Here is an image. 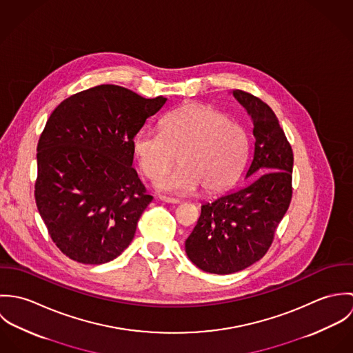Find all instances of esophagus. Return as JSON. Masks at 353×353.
I'll list each match as a JSON object with an SVG mask.
<instances>
[{"label":"esophagus","instance_id":"34e87169","mask_svg":"<svg viewBox=\"0 0 353 353\" xmlns=\"http://www.w3.org/2000/svg\"><path fill=\"white\" fill-rule=\"evenodd\" d=\"M159 200L163 202H167V203H179V200H176V199H171V197H165V196H160L159 197Z\"/></svg>","mask_w":353,"mask_h":353}]
</instances>
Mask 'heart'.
Segmentation results:
<instances>
[{
    "label": "heart",
    "mask_w": 353,
    "mask_h": 353,
    "mask_svg": "<svg viewBox=\"0 0 353 353\" xmlns=\"http://www.w3.org/2000/svg\"><path fill=\"white\" fill-rule=\"evenodd\" d=\"M133 151L141 171L156 179L178 161L174 172L156 182L161 192L208 194L225 190L241 176L250 151L248 130L216 108L186 105L161 121V132L140 130Z\"/></svg>",
    "instance_id": "b5f03b06"
}]
</instances>
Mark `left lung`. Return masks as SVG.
<instances>
[{"mask_svg": "<svg viewBox=\"0 0 353 353\" xmlns=\"http://www.w3.org/2000/svg\"><path fill=\"white\" fill-rule=\"evenodd\" d=\"M232 95L252 117L254 154L243 188L201 205L185 242L189 259L203 272L231 274L259 261L270 248L292 199V148L273 110L241 90Z\"/></svg>", "mask_w": 353, "mask_h": 353, "instance_id": "1", "label": "left lung"}]
</instances>
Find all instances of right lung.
<instances>
[{"mask_svg": "<svg viewBox=\"0 0 353 353\" xmlns=\"http://www.w3.org/2000/svg\"><path fill=\"white\" fill-rule=\"evenodd\" d=\"M103 84L65 99L38 143L35 201L55 246L101 265L130 245L153 197L133 164V141L165 103Z\"/></svg>", "mask_w": 353, "mask_h": 353, "instance_id": "add662e5", "label": "right lung"}]
</instances>
